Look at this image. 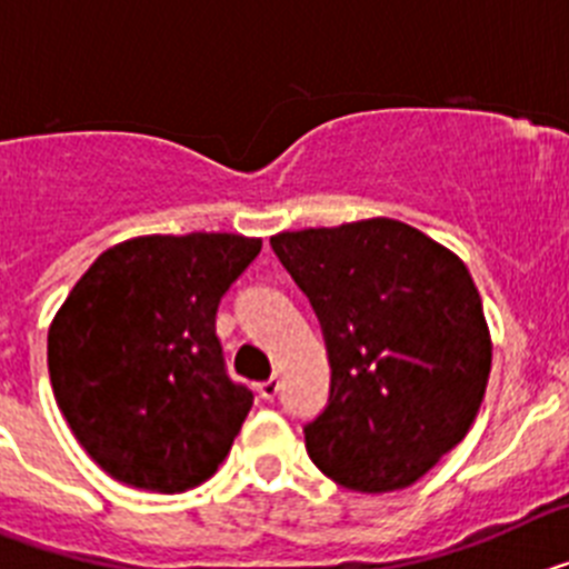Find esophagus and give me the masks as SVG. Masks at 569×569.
Segmentation results:
<instances>
[{
	"mask_svg": "<svg viewBox=\"0 0 569 569\" xmlns=\"http://www.w3.org/2000/svg\"><path fill=\"white\" fill-rule=\"evenodd\" d=\"M259 393H261V399L273 401L276 393H279V376H273V379H268V381H261Z\"/></svg>",
	"mask_w": 569,
	"mask_h": 569,
	"instance_id": "esophagus-1",
	"label": "esophagus"
}]
</instances>
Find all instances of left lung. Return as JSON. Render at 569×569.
I'll return each instance as SVG.
<instances>
[{"instance_id": "1", "label": "left lung", "mask_w": 569, "mask_h": 569, "mask_svg": "<svg viewBox=\"0 0 569 569\" xmlns=\"http://www.w3.org/2000/svg\"><path fill=\"white\" fill-rule=\"evenodd\" d=\"M328 341L313 465L356 492L416 485L476 421L492 341L465 261L399 219L270 236Z\"/></svg>"}]
</instances>
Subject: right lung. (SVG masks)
Masks as SVG:
<instances>
[{
  "instance_id": "add662e5",
  "label": "right lung",
  "mask_w": 569,
  "mask_h": 569,
  "mask_svg": "<svg viewBox=\"0 0 569 569\" xmlns=\"http://www.w3.org/2000/svg\"><path fill=\"white\" fill-rule=\"evenodd\" d=\"M259 250L241 233L136 236L104 250L57 310L53 396L116 481L184 492L230 453L253 393L224 370L216 308Z\"/></svg>"
}]
</instances>
